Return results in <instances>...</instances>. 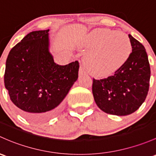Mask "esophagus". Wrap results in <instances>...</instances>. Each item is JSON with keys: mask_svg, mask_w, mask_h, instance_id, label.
<instances>
[{"mask_svg": "<svg viewBox=\"0 0 156 156\" xmlns=\"http://www.w3.org/2000/svg\"><path fill=\"white\" fill-rule=\"evenodd\" d=\"M84 74H86V70H85L84 67L81 65V66H80V69H79V75H84Z\"/></svg>", "mask_w": 156, "mask_h": 156, "instance_id": "esophagus-1", "label": "esophagus"}]
</instances>
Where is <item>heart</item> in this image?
Instances as JSON below:
<instances>
[{
  "label": "heart",
  "mask_w": 156,
  "mask_h": 156,
  "mask_svg": "<svg viewBox=\"0 0 156 156\" xmlns=\"http://www.w3.org/2000/svg\"><path fill=\"white\" fill-rule=\"evenodd\" d=\"M85 45L92 50L85 58L87 69L96 76L114 73L126 61L132 51L130 39L126 34L106 29L93 30L88 36Z\"/></svg>",
  "instance_id": "heart-1"
}]
</instances>
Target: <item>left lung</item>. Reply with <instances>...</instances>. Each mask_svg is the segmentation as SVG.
I'll return each mask as SVG.
<instances>
[{"label":"left lung","mask_w":156,"mask_h":156,"mask_svg":"<svg viewBox=\"0 0 156 156\" xmlns=\"http://www.w3.org/2000/svg\"><path fill=\"white\" fill-rule=\"evenodd\" d=\"M132 51L112 75L93 79V97L101 111L109 114L126 116L140 107L147 98L150 66L144 46L129 34Z\"/></svg>","instance_id":"1"}]
</instances>
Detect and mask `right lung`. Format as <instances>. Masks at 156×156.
<instances>
[{
  "mask_svg": "<svg viewBox=\"0 0 156 156\" xmlns=\"http://www.w3.org/2000/svg\"><path fill=\"white\" fill-rule=\"evenodd\" d=\"M48 31L30 32L11 49L4 85L19 112L33 122L54 117L78 77V60L65 66L54 62L48 51Z\"/></svg>",
  "mask_w": 156,
  "mask_h": 156,
  "instance_id": "1",
  "label": "right lung"
}]
</instances>
